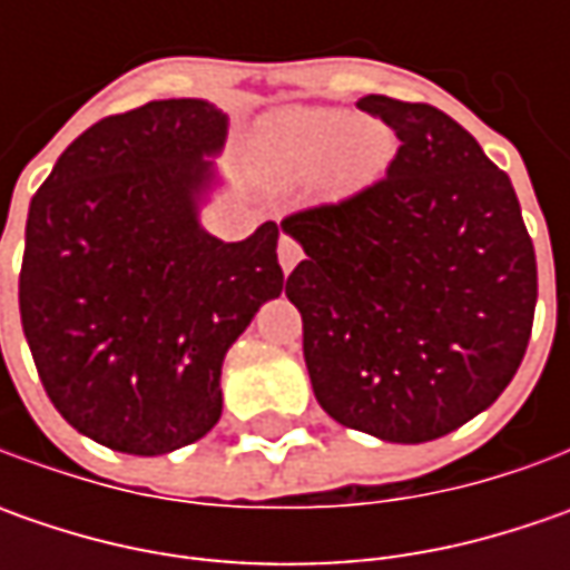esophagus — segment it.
Returning <instances> with one entry per match:
<instances>
[{"mask_svg":"<svg viewBox=\"0 0 570 570\" xmlns=\"http://www.w3.org/2000/svg\"><path fill=\"white\" fill-rule=\"evenodd\" d=\"M301 256H304V253H301V247H297L295 240L282 234V240H278V266H282V273H292L297 263H301Z\"/></svg>","mask_w":570,"mask_h":570,"instance_id":"1","label":"esophagus"}]
</instances>
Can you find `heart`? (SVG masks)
<instances>
[{
    "instance_id": "b5f03b06",
    "label": "heart",
    "mask_w": 570,
    "mask_h": 570,
    "mask_svg": "<svg viewBox=\"0 0 570 570\" xmlns=\"http://www.w3.org/2000/svg\"><path fill=\"white\" fill-rule=\"evenodd\" d=\"M256 155L275 184H304L323 174L326 196L345 199L381 180L393 158V136L352 110L292 107L259 122Z\"/></svg>"
}]
</instances>
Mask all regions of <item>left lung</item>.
<instances>
[{
	"instance_id": "obj_1",
	"label": "left lung",
	"mask_w": 570,
	"mask_h": 570,
	"mask_svg": "<svg viewBox=\"0 0 570 570\" xmlns=\"http://www.w3.org/2000/svg\"><path fill=\"white\" fill-rule=\"evenodd\" d=\"M400 151L374 187L295 212L285 295L314 396L340 425L425 444L504 393L537 311V253L511 177L431 104L367 95Z\"/></svg>"
}]
</instances>
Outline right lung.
Segmentation results:
<instances>
[{
  "instance_id": "right-lung-1",
  "label": "right lung",
  "mask_w": 570,
  "mask_h": 570,
  "mask_svg": "<svg viewBox=\"0 0 570 570\" xmlns=\"http://www.w3.org/2000/svg\"><path fill=\"white\" fill-rule=\"evenodd\" d=\"M228 114L148 100L85 129L37 189L18 307L59 415L104 448L158 456L222 419V364L282 295L278 225L225 244L199 222Z\"/></svg>"
}]
</instances>
